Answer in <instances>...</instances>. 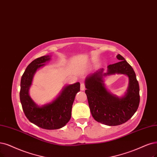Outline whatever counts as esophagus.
<instances>
[{
	"mask_svg": "<svg viewBox=\"0 0 157 157\" xmlns=\"http://www.w3.org/2000/svg\"><path fill=\"white\" fill-rule=\"evenodd\" d=\"M80 89H81V90H85V84H84V83H82V84H81Z\"/></svg>",
	"mask_w": 157,
	"mask_h": 157,
	"instance_id": "esophagus-1",
	"label": "esophagus"
}]
</instances>
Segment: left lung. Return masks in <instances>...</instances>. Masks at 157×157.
I'll use <instances>...</instances> for the list:
<instances>
[{
  "instance_id": "8db88e82",
  "label": "left lung",
  "mask_w": 157,
  "mask_h": 157,
  "mask_svg": "<svg viewBox=\"0 0 157 157\" xmlns=\"http://www.w3.org/2000/svg\"><path fill=\"white\" fill-rule=\"evenodd\" d=\"M119 62L109 65L107 72L103 68L86 76L85 93L92 116L98 122L109 126L124 124L137 111L140 103L139 85L134 70L124 58L117 56ZM125 74L129 78L128 88L125 94L118 97L105 87L104 78L108 75Z\"/></svg>"
}]
</instances>
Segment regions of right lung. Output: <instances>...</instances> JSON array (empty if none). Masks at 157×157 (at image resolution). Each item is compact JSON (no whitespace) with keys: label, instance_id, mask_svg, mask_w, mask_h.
I'll return each instance as SVG.
<instances>
[{"label":"right lung","instance_id":"right-lung-1","mask_svg":"<svg viewBox=\"0 0 157 157\" xmlns=\"http://www.w3.org/2000/svg\"><path fill=\"white\" fill-rule=\"evenodd\" d=\"M51 59V56H44L30 63L21 81L20 100L26 118L32 124L44 129H58L65 126L71 118L72 107L75 96L80 90V83L64 86L56 99L40 106L29 94L35 74Z\"/></svg>","mask_w":157,"mask_h":157}]
</instances>
